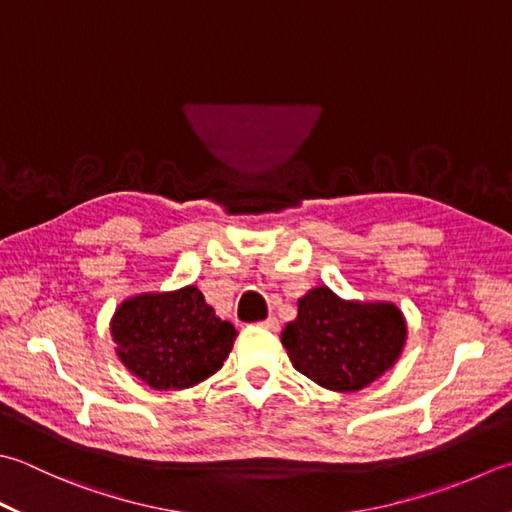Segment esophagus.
I'll list each match as a JSON object with an SVG mask.
<instances>
[{
  "instance_id": "esophagus-1",
  "label": "esophagus",
  "mask_w": 512,
  "mask_h": 512,
  "mask_svg": "<svg viewBox=\"0 0 512 512\" xmlns=\"http://www.w3.org/2000/svg\"><path fill=\"white\" fill-rule=\"evenodd\" d=\"M259 326H262L264 330H268V333H277V330H279V319L277 317H268V319H264V322H259Z\"/></svg>"
}]
</instances>
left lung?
<instances>
[{
	"mask_svg": "<svg viewBox=\"0 0 512 512\" xmlns=\"http://www.w3.org/2000/svg\"><path fill=\"white\" fill-rule=\"evenodd\" d=\"M406 342L402 310L393 304L344 302L319 286L297 302L282 344L299 373L339 393L375 382L397 362Z\"/></svg>",
	"mask_w": 512,
	"mask_h": 512,
	"instance_id": "1",
	"label": "left lung"
}]
</instances>
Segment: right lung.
<instances>
[{
  "mask_svg": "<svg viewBox=\"0 0 512 512\" xmlns=\"http://www.w3.org/2000/svg\"><path fill=\"white\" fill-rule=\"evenodd\" d=\"M122 364L155 390L190 388L224 366L237 330L195 286L130 297L110 322Z\"/></svg>",
  "mask_w": 512,
  "mask_h": 512,
  "instance_id": "obj_1",
  "label": "right lung"
}]
</instances>
